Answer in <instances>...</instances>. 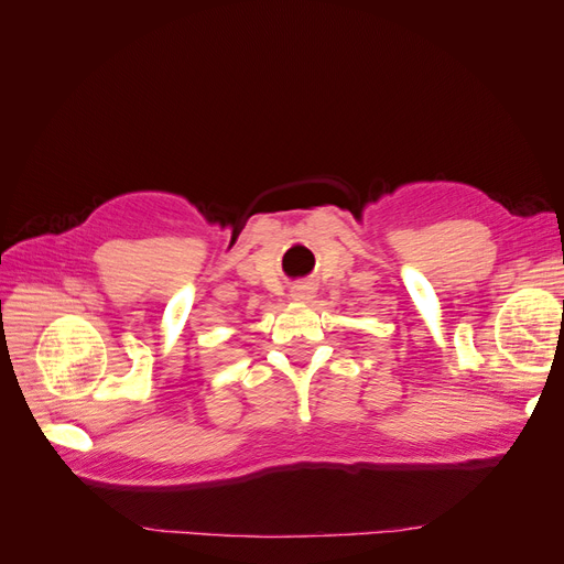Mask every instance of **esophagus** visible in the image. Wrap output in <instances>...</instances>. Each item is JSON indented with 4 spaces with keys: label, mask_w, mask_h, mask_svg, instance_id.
<instances>
[{
    "label": "esophagus",
    "mask_w": 564,
    "mask_h": 564,
    "mask_svg": "<svg viewBox=\"0 0 564 564\" xmlns=\"http://www.w3.org/2000/svg\"><path fill=\"white\" fill-rule=\"evenodd\" d=\"M292 301H299V303H308L313 296H315V289L313 284H296L292 286Z\"/></svg>",
    "instance_id": "1"
}]
</instances>
